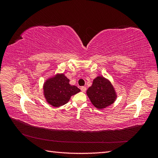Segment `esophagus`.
I'll use <instances>...</instances> for the list:
<instances>
[{
	"instance_id": "esophagus-1",
	"label": "esophagus",
	"mask_w": 158,
	"mask_h": 158,
	"mask_svg": "<svg viewBox=\"0 0 158 158\" xmlns=\"http://www.w3.org/2000/svg\"><path fill=\"white\" fill-rule=\"evenodd\" d=\"M81 91H82V92H85V91H86V87L85 86H82V87H81Z\"/></svg>"
}]
</instances>
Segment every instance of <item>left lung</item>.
I'll return each instance as SVG.
<instances>
[{"label":"left lung","instance_id":"8db88e82","mask_svg":"<svg viewBox=\"0 0 158 158\" xmlns=\"http://www.w3.org/2000/svg\"><path fill=\"white\" fill-rule=\"evenodd\" d=\"M87 95L95 107L103 109L113 104L117 95L113 84L102 76H97L86 91Z\"/></svg>","mask_w":158,"mask_h":158}]
</instances>
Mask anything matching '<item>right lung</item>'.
I'll return each instance as SVG.
<instances>
[{
    "instance_id": "obj_1",
    "label": "right lung",
    "mask_w": 158,
    "mask_h": 158,
    "mask_svg": "<svg viewBox=\"0 0 158 158\" xmlns=\"http://www.w3.org/2000/svg\"><path fill=\"white\" fill-rule=\"evenodd\" d=\"M70 80L63 74H56L47 79L44 84V95L47 103L58 107L67 103L72 95L80 92L76 85L69 84Z\"/></svg>"
}]
</instances>
